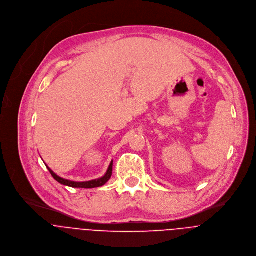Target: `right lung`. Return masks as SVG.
Here are the masks:
<instances>
[{
  "label": "right lung",
  "mask_w": 256,
  "mask_h": 256,
  "mask_svg": "<svg viewBox=\"0 0 256 256\" xmlns=\"http://www.w3.org/2000/svg\"><path fill=\"white\" fill-rule=\"evenodd\" d=\"M49 170V172L51 174V176H54V178L56 180H58L60 184H64V186H70V188H98V186H104L112 176V170H113V160L111 162L110 166H109V168L106 172V174L100 178H98V180H90V182H72V180H64L60 176H58V174H56L52 170H51L48 166H46Z\"/></svg>",
  "instance_id": "right-lung-1"
}]
</instances>
